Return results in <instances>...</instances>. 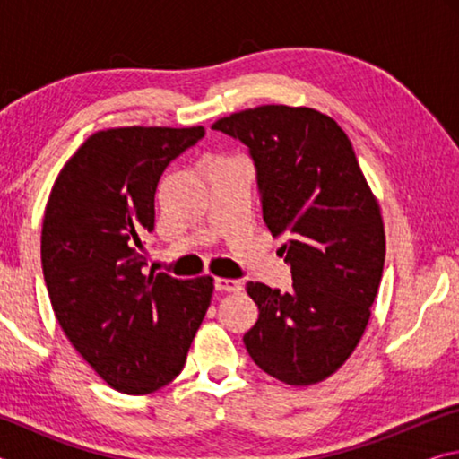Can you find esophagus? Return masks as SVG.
<instances>
[{"label": "esophagus", "mask_w": 459, "mask_h": 459, "mask_svg": "<svg viewBox=\"0 0 459 459\" xmlns=\"http://www.w3.org/2000/svg\"><path fill=\"white\" fill-rule=\"evenodd\" d=\"M214 287H216V290H219V291H229V293H230V291H238L243 285H240V281H237V279L216 277V279H214Z\"/></svg>", "instance_id": "1"}]
</instances>
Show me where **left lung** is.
Returning a JSON list of instances; mask_svg holds the SVG:
<instances>
[{
	"label": "left lung",
	"instance_id": "obj_1",
	"mask_svg": "<svg viewBox=\"0 0 459 459\" xmlns=\"http://www.w3.org/2000/svg\"><path fill=\"white\" fill-rule=\"evenodd\" d=\"M212 129L248 147L263 221L283 237L293 285L247 283L259 320L243 342L261 370L285 385H316L354 352L385 265L380 206L336 121L309 107L261 105Z\"/></svg>",
	"mask_w": 459,
	"mask_h": 459
}]
</instances>
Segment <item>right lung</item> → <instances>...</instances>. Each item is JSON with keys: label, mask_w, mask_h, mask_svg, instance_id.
Masks as SVG:
<instances>
[{"label": "right lung", "mask_w": 459, "mask_h": 459, "mask_svg": "<svg viewBox=\"0 0 459 459\" xmlns=\"http://www.w3.org/2000/svg\"><path fill=\"white\" fill-rule=\"evenodd\" d=\"M204 127L92 134L60 169L42 222V271L62 332L115 391L147 394L180 375L211 306V275H143L164 169Z\"/></svg>", "instance_id": "add662e5"}]
</instances>
